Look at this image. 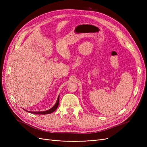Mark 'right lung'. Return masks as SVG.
Here are the masks:
<instances>
[{
	"label": "right lung",
	"mask_w": 147,
	"mask_h": 147,
	"mask_svg": "<svg viewBox=\"0 0 147 147\" xmlns=\"http://www.w3.org/2000/svg\"><path fill=\"white\" fill-rule=\"evenodd\" d=\"M59 96L57 97V100L56 102L55 105L52 108H51L50 109H49L48 110L46 111H43V112H30V111H27L26 110V112L31 113H34V114H39V115H46V114H50L53 113V112H55V111L57 109V107L59 105Z\"/></svg>",
	"instance_id": "right-lung-1"
}]
</instances>
